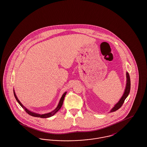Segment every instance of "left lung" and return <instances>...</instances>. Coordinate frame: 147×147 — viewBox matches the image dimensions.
Listing matches in <instances>:
<instances>
[{"label": "left lung", "instance_id": "1", "mask_svg": "<svg viewBox=\"0 0 147 147\" xmlns=\"http://www.w3.org/2000/svg\"><path fill=\"white\" fill-rule=\"evenodd\" d=\"M126 77H127V82H126V89L125 92L122 96V98H120L119 102L114 106V107L111 110L110 112L116 111V110H119V109L122 106L123 104L124 103V101L125 100L127 97L128 96L129 92H130V89H131V80H130V77L129 75L128 72H126Z\"/></svg>", "mask_w": 147, "mask_h": 147}]
</instances>
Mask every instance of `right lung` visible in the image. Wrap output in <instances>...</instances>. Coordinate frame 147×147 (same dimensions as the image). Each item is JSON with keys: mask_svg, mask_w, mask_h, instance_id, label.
<instances>
[{"mask_svg": "<svg viewBox=\"0 0 147 147\" xmlns=\"http://www.w3.org/2000/svg\"><path fill=\"white\" fill-rule=\"evenodd\" d=\"M66 94H67V92H65L63 94L62 98H61V99H60V100H59V103H58V105L57 107H56V109H55V110H53V111H52V112L47 113H45V114L41 115V114H39V113H35V112H31V111H29L28 110L26 107H25L23 106V105L21 104V102H20V101L19 100V99L17 98V96H16V94H15V91H14V94L15 98H16V101H18V103L20 104V105L21 106V107L25 110V111L27 112L28 115H31V116H32L36 117H40V118H49V117H50L53 116V115L56 113V112H58V111H59V110L61 108L62 105H63L64 98V97H65Z\"/></svg>", "mask_w": 147, "mask_h": 147, "instance_id": "1", "label": "right lung"}]
</instances>
